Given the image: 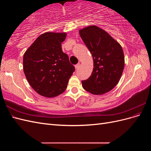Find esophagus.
I'll list each match as a JSON object with an SVG mask.
<instances>
[{"label": "esophagus", "instance_id": "34e87169", "mask_svg": "<svg viewBox=\"0 0 151 151\" xmlns=\"http://www.w3.org/2000/svg\"><path fill=\"white\" fill-rule=\"evenodd\" d=\"M79 66H80V63H77V64H76V65H75V68H76V70L78 69V68H79Z\"/></svg>", "mask_w": 151, "mask_h": 151}]
</instances>
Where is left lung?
<instances>
[{
    "mask_svg": "<svg viewBox=\"0 0 151 151\" xmlns=\"http://www.w3.org/2000/svg\"><path fill=\"white\" fill-rule=\"evenodd\" d=\"M81 37L92 54L94 68L83 88L96 95L109 92L119 82L125 65L121 45L106 31L96 26L79 31Z\"/></svg>",
    "mask_w": 151,
    "mask_h": 151,
    "instance_id": "left-lung-1",
    "label": "left lung"
}]
</instances>
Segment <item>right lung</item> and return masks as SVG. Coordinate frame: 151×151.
Instances as JSON below:
<instances>
[{
  "label": "right lung",
  "instance_id": "1",
  "mask_svg": "<svg viewBox=\"0 0 151 151\" xmlns=\"http://www.w3.org/2000/svg\"><path fill=\"white\" fill-rule=\"evenodd\" d=\"M66 33L40 35L23 56V70L28 83L39 94L57 96L65 91L75 67L62 52Z\"/></svg>",
  "mask_w": 151,
  "mask_h": 151
}]
</instances>
